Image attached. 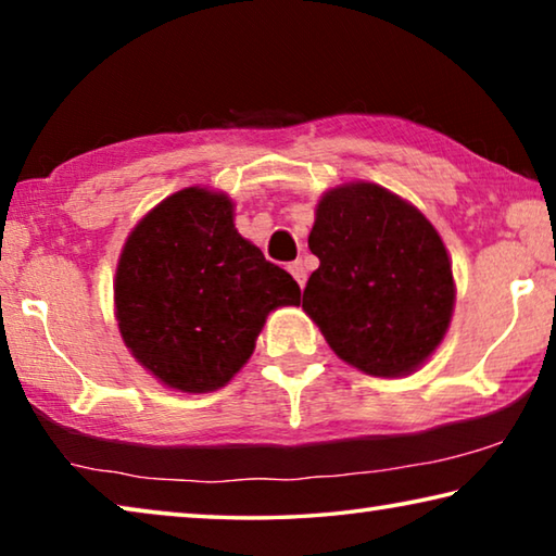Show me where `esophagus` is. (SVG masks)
<instances>
[{"instance_id": "1", "label": "esophagus", "mask_w": 556, "mask_h": 556, "mask_svg": "<svg viewBox=\"0 0 556 556\" xmlns=\"http://www.w3.org/2000/svg\"><path fill=\"white\" fill-rule=\"evenodd\" d=\"M287 269L291 271V277H294V279L299 281V287L306 285V267H304V262H301V260L291 262V265H289Z\"/></svg>"}]
</instances>
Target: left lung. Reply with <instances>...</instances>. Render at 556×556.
<instances>
[{"label": "left lung", "mask_w": 556, "mask_h": 556, "mask_svg": "<svg viewBox=\"0 0 556 556\" xmlns=\"http://www.w3.org/2000/svg\"><path fill=\"white\" fill-rule=\"evenodd\" d=\"M308 248L321 265L301 306L338 357L397 378L434 353L454 312V275L414 205L375 184L333 188L318 203Z\"/></svg>", "instance_id": "left-lung-1"}]
</instances>
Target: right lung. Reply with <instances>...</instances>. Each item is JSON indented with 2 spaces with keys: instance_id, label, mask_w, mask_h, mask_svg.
<instances>
[{
  "instance_id": "obj_1",
  "label": "right lung",
  "mask_w": 556,
  "mask_h": 556,
  "mask_svg": "<svg viewBox=\"0 0 556 556\" xmlns=\"http://www.w3.org/2000/svg\"><path fill=\"white\" fill-rule=\"evenodd\" d=\"M289 271L232 225L228 195L184 188L122 250L115 306L131 355L168 388L218 390L252 355L265 318L299 304Z\"/></svg>"
}]
</instances>
